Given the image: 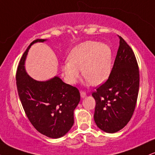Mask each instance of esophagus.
Listing matches in <instances>:
<instances>
[{"label":"esophagus","mask_w":155,"mask_h":155,"mask_svg":"<svg viewBox=\"0 0 155 155\" xmlns=\"http://www.w3.org/2000/svg\"><path fill=\"white\" fill-rule=\"evenodd\" d=\"M80 94H81V97H83V98L87 96L86 92H84V91H81V92H80Z\"/></svg>","instance_id":"34e87169"}]
</instances>
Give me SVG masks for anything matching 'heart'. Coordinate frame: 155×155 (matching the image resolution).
I'll return each instance as SVG.
<instances>
[{"label":"heart","instance_id":"heart-1","mask_svg":"<svg viewBox=\"0 0 155 155\" xmlns=\"http://www.w3.org/2000/svg\"><path fill=\"white\" fill-rule=\"evenodd\" d=\"M112 51L105 44L87 41L74 47L62 70L71 83L76 82L79 71L90 84L99 85L106 81L111 72Z\"/></svg>","mask_w":155,"mask_h":155}]
</instances>
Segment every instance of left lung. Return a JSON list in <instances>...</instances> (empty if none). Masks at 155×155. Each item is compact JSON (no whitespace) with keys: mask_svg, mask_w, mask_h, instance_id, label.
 <instances>
[{"mask_svg":"<svg viewBox=\"0 0 155 155\" xmlns=\"http://www.w3.org/2000/svg\"><path fill=\"white\" fill-rule=\"evenodd\" d=\"M119 38L120 47L108 79L92 94L95 100V123L109 133L120 130L130 120L139 90L136 56L125 41Z\"/></svg>","mask_w":155,"mask_h":155,"instance_id":"1","label":"left lung"}]
</instances>
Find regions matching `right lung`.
<instances>
[{
    "instance_id": "add662e5",
    "label": "right lung",
    "mask_w": 155,
    "mask_h": 155,
    "mask_svg": "<svg viewBox=\"0 0 155 155\" xmlns=\"http://www.w3.org/2000/svg\"><path fill=\"white\" fill-rule=\"evenodd\" d=\"M33 41L27 48L16 73L17 87L22 107L31 123L39 133L52 138L63 136L74 124V111L80 101L79 90L58 76L46 81L32 78L25 69V60Z\"/></svg>"
}]
</instances>
